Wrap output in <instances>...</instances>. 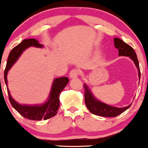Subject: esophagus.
<instances>
[{
    "label": "esophagus",
    "mask_w": 148,
    "mask_h": 148,
    "mask_svg": "<svg viewBox=\"0 0 148 148\" xmlns=\"http://www.w3.org/2000/svg\"><path fill=\"white\" fill-rule=\"evenodd\" d=\"M78 76H79V71L77 69H73L70 71L69 73V77L71 79H74V78H77Z\"/></svg>",
    "instance_id": "34e87169"
}]
</instances>
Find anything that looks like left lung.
<instances>
[{"mask_svg": "<svg viewBox=\"0 0 148 148\" xmlns=\"http://www.w3.org/2000/svg\"><path fill=\"white\" fill-rule=\"evenodd\" d=\"M114 47L118 49L119 56H126L129 57L133 62H134L135 65L138 69V79H140V71L139 67V62L138 60L136 53H135L134 50L132 47L130 46L127 43L123 41L122 40L118 38H114ZM84 90H85V103L87 108L92 114L98 116H105V117H114L126 111L127 109L130 108L131 105H129L124 108H116V107L109 105L103 102L100 101L95 97L92 94L89 87L86 84H84Z\"/></svg>", "mask_w": 148, "mask_h": 148, "instance_id": "1", "label": "left lung"}]
</instances>
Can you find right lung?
<instances>
[{"label":"right lung","mask_w":148,"mask_h":148,"mask_svg":"<svg viewBox=\"0 0 148 148\" xmlns=\"http://www.w3.org/2000/svg\"><path fill=\"white\" fill-rule=\"evenodd\" d=\"M42 48L43 45L40 44L35 38H29L22 40L17 46L11 50L6 64L4 72L5 83L6 84L8 93L9 95V100L13 108L24 118L31 120L40 121L41 119H48L53 116H56L58 113V110L60 107V93L66 87V84L69 83V79L67 77L56 78L53 80L50 88L48 98L45 103L36 105H22L17 103L12 98L8 87L7 76L8 71L11 69L12 65L17 62L22 53L29 47Z\"/></svg>","instance_id":"1"}]
</instances>
